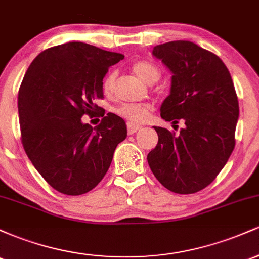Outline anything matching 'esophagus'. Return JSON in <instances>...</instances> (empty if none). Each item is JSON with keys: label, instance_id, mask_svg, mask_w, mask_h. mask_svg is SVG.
Instances as JSON below:
<instances>
[{"label": "esophagus", "instance_id": "1", "mask_svg": "<svg viewBox=\"0 0 259 259\" xmlns=\"http://www.w3.org/2000/svg\"><path fill=\"white\" fill-rule=\"evenodd\" d=\"M140 129H141V126L136 125V124H127V134H129V135H133V134L139 132Z\"/></svg>", "mask_w": 259, "mask_h": 259}]
</instances>
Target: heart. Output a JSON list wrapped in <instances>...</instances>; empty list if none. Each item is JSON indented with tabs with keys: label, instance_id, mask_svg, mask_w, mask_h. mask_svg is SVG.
<instances>
[{
	"label": "heart",
	"instance_id": "1",
	"mask_svg": "<svg viewBox=\"0 0 259 259\" xmlns=\"http://www.w3.org/2000/svg\"><path fill=\"white\" fill-rule=\"evenodd\" d=\"M133 70L139 78L144 81L156 82L160 78V69L157 64L148 61H138L133 64ZM115 74L108 73L106 78L103 79L102 90L106 95L111 94L114 88ZM115 113L119 117L129 121L130 124H141L147 120L150 117V113L152 112V106L148 103H121L115 108Z\"/></svg>",
	"mask_w": 259,
	"mask_h": 259
}]
</instances>
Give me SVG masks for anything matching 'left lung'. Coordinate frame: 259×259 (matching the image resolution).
I'll list each match as a JSON object with an SVG mask.
<instances>
[{
  "label": "left lung",
  "instance_id": "obj_1",
  "mask_svg": "<svg viewBox=\"0 0 259 259\" xmlns=\"http://www.w3.org/2000/svg\"><path fill=\"white\" fill-rule=\"evenodd\" d=\"M152 53L173 73L160 117L184 120L185 127L175 134L154 126L158 144L147 162L168 190L195 194L215 179L234 151L239 101L233 79L218 56L191 41L157 45Z\"/></svg>",
  "mask_w": 259,
  "mask_h": 259
}]
</instances>
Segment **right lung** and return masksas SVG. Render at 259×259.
<instances>
[{"mask_svg":"<svg viewBox=\"0 0 259 259\" xmlns=\"http://www.w3.org/2000/svg\"><path fill=\"white\" fill-rule=\"evenodd\" d=\"M124 56L84 42L50 47L29 65L18 92L20 136L32 165L50 186L78 196L94 189L126 138L125 121L94 103L102 82ZM103 118L92 128L84 114Z\"/></svg>","mask_w":259,"mask_h":259,"instance_id":"add662e5","label":"right lung"}]
</instances>
